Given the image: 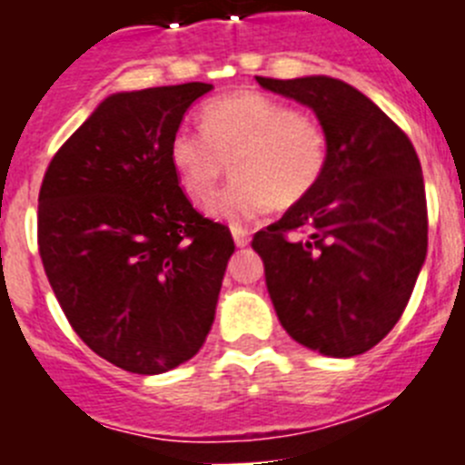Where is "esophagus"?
Returning a JSON list of instances; mask_svg holds the SVG:
<instances>
[{
    "mask_svg": "<svg viewBox=\"0 0 465 465\" xmlns=\"http://www.w3.org/2000/svg\"><path fill=\"white\" fill-rule=\"evenodd\" d=\"M232 240H235L237 246H246L249 244V230L232 228Z\"/></svg>",
    "mask_w": 465,
    "mask_h": 465,
    "instance_id": "1",
    "label": "esophagus"
}]
</instances>
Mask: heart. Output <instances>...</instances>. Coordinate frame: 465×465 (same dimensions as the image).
<instances>
[{
	"label": "heart",
	"instance_id": "1",
	"mask_svg": "<svg viewBox=\"0 0 465 465\" xmlns=\"http://www.w3.org/2000/svg\"><path fill=\"white\" fill-rule=\"evenodd\" d=\"M200 121L203 130L176 127L170 163L183 191L207 203L230 160L235 182L213 203L219 219L249 223L272 204L300 203L322 182L328 134L312 114L258 90H240L207 102Z\"/></svg>",
	"mask_w": 465,
	"mask_h": 465
}]
</instances>
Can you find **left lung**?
I'll return each mask as SVG.
<instances>
[{"label":"left lung","mask_w":465,"mask_h":465,"mask_svg":"<svg viewBox=\"0 0 465 465\" xmlns=\"http://www.w3.org/2000/svg\"><path fill=\"white\" fill-rule=\"evenodd\" d=\"M310 106L328 134L322 182L253 235L283 331L349 359L389 335L408 307L429 246L426 191L408 134L354 85L331 76L265 79ZM305 229V241H289Z\"/></svg>","instance_id":"obj_1"}]
</instances>
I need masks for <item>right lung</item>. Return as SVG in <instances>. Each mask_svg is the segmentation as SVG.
Here are the masks:
<instances>
[{"instance_id": "1", "label": "right lung", "mask_w": 465, "mask_h": 465, "mask_svg": "<svg viewBox=\"0 0 465 465\" xmlns=\"http://www.w3.org/2000/svg\"><path fill=\"white\" fill-rule=\"evenodd\" d=\"M212 84L109 94L60 146L39 191V253L64 316L94 354L160 375L213 323L230 230L183 195L170 139Z\"/></svg>"}]
</instances>
